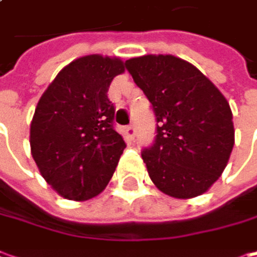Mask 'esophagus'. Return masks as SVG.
I'll list each match as a JSON object with an SVG mask.
<instances>
[{"label": "esophagus", "mask_w": 257, "mask_h": 257, "mask_svg": "<svg viewBox=\"0 0 257 257\" xmlns=\"http://www.w3.org/2000/svg\"><path fill=\"white\" fill-rule=\"evenodd\" d=\"M123 134H125V137L128 138L129 141H132V140L135 138V134H137L135 126H134V125H129V126H126V128L123 129Z\"/></svg>", "instance_id": "34e87169"}]
</instances>
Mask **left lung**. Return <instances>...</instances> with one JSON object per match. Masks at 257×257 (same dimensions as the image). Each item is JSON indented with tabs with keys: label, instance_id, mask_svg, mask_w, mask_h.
Listing matches in <instances>:
<instances>
[{
	"label": "left lung",
	"instance_id": "1",
	"mask_svg": "<svg viewBox=\"0 0 257 257\" xmlns=\"http://www.w3.org/2000/svg\"><path fill=\"white\" fill-rule=\"evenodd\" d=\"M156 116V137L141 152L155 186L179 199L207 192L235 143L229 102L196 67L173 55L125 62Z\"/></svg>",
	"mask_w": 257,
	"mask_h": 257
}]
</instances>
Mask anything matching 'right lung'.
<instances>
[{
	"mask_svg": "<svg viewBox=\"0 0 257 257\" xmlns=\"http://www.w3.org/2000/svg\"><path fill=\"white\" fill-rule=\"evenodd\" d=\"M125 71L119 58L87 55L59 71L41 95L29 131L40 174L61 196L86 201L108 184L126 147L107 96Z\"/></svg>",
	"mask_w": 257,
	"mask_h": 257,
	"instance_id": "obj_1",
	"label": "right lung"
}]
</instances>
